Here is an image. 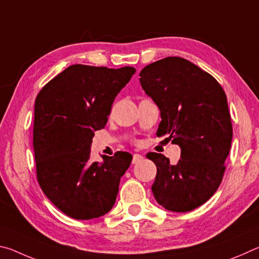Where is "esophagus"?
<instances>
[{
	"instance_id": "1",
	"label": "esophagus",
	"mask_w": 259,
	"mask_h": 259,
	"mask_svg": "<svg viewBox=\"0 0 259 259\" xmlns=\"http://www.w3.org/2000/svg\"><path fill=\"white\" fill-rule=\"evenodd\" d=\"M144 160V157L140 155V154H134L133 156V163L134 164H137L139 162H142Z\"/></svg>"
}]
</instances>
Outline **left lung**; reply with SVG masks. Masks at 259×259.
<instances>
[{"mask_svg":"<svg viewBox=\"0 0 259 259\" xmlns=\"http://www.w3.org/2000/svg\"><path fill=\"white\" fill-rule=\"evenodd\" d=\"M145 94L160 109L157 137L181 147V159L148 153L156 165L152 192L157 203L175 212L200 207L217 191L231 148V115L221 84L191 61L166 57L139 73Z\"/></svg>","mask_w":259,"mask_h":259,"instance_id":"obj_1","label":"left lung"}]
</instances>
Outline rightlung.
Masks as SVG:
<instances>
[{"label": "right lung", "mask_w": 259, "mask_h": 259, "mask_svg": "<svg viewBox=\"0 0 259 259\" xmlns=\"http://www.w3.org/2000/svg\"><path fill=\"white\" fill-rule=\"evenodd\" d=\"M136 73L72 65L42 88L35 99L33 147L37 181L60 211L98 218L115 203L121 177L133 155L117 152L91 162L95 131L103 129L114 99Z\"/></svg>", "instance_id": "1"}]
</instances>
